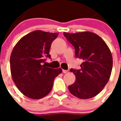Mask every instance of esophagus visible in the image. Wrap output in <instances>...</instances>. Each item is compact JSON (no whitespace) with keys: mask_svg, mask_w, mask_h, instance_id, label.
Wrapping results in <instances>:
<instances>
[{"mask_svg":"<svg viewBox=\"0 0 121 121\" xmlns=\"http://www.w3.org/2000/svg\"><path fill=\"white\" fill-rule=\"evenodd\" d=\"M62 72L64 73H67L68 72V70H62Z\"/></svg>","mask_w":121,"mask_h":121,"instance_id":"34e87169","label":"esophagus"}]
</instances>
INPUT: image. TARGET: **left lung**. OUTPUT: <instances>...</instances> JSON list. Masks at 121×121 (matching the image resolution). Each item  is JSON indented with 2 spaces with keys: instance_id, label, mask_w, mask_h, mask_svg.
Returning <instances> with one entry per match:
<instances>
[{
  "instance_id": "1",
  "label": "left lung",
  "mask_w": 121,
  "mask_h": 121,
  "mask_svg": "<svg viewBox=\"0 0 121 121\" xmlns=\"http://www.w3.org/2000/svg\"><path fill=\"white\" fill-rule=\"evenodd\" d=\"M64 35L74 46L76 57L83 61L80 70H70L74 74L76 81L68 86V90L79 99L95 97L110 78L113 67L110 50L104 40L92 32H64Z\"/></svg>"
}]
</instances>
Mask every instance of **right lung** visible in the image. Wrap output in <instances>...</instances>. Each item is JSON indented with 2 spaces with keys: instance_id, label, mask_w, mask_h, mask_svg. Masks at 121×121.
I'll list each match as a JSON object with an SVG mask.
<instances>
[{
  "instance_id": "obj_1",
  "label": "right lung",
  "mask_w": 121,
  "mask_h": 121,
  "mask_svg": "<svg viewBox=\"0 0 121 121\" xmlns=\"http://www.w3.org/2000/svg\"><path fill=\"white\" fill-rule=\"evenodd\" d=\"M58 33L36 30L22 37L13 49L10 70L17 88L28 98L39 99L52 90L56 77L62 72L60 68H51L42 65L49 54L52 42Z\"/></svg>"
}]
</instances>
